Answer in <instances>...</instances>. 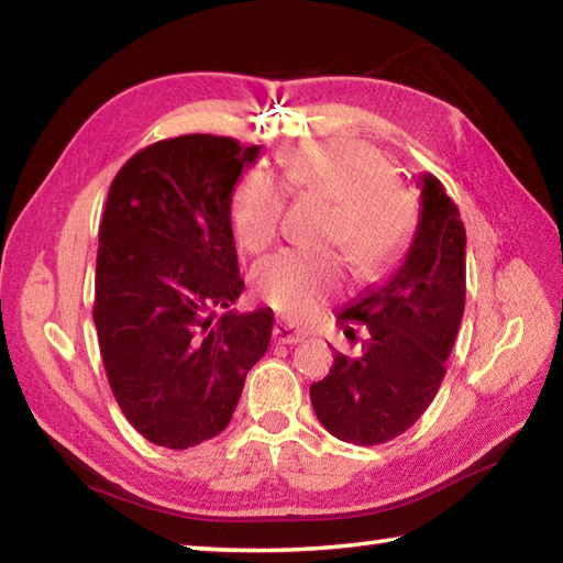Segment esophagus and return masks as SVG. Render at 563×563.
Returning a JSON list of instances; mask_svg holds the SVG:
<instances>
[{
  "instance_id": "34e87169",
  "label": "esophagus",
  "mask_w": 563,
  "mask_h": 563,
  "mask_svg": "<svg viewBox=\"0 0 563 563\" xmlns=\"http://www.w3.org/2000/svg\"><path fill=\"white\" fill-rule=\"evenodd\" d=\"M273 335H275V340L283 342V345H295V342H302L305 338H308V332L300 330L298 325H292V322L280 320L278 325H275Z\"/></svg>"
}]
</instances>
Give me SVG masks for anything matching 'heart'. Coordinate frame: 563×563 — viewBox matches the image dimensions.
I'll use <instances>...</instances> for the list:
<instances>
[{"label":"heart","mask_w":563,"mask_h":563,"mask_svg":"<svg viewBox=\"0 0 563 563\" xmlns=\"http://www.w3.org/2000/svg\"><path fill=\"white\" fill-rule=\"evenodd\" d=\"M288 194L332 201L328 241L342 245L360 273H377L402 251L415 225V198L393 180L377 148L332 139L290 151L278 174H251L231 201V225L241 251L263 253L280 231ZM342 258L330 251H280L261 261L253 285L265 302L290 318H308L340 288Z\"/></svg>","instance_id":"heart-1"}]
</instances>
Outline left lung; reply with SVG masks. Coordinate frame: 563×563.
Returning a JSON list of instances; mask_svg holds the SVG:
<instances>
[{
    "instance_id": "left-lung-1",
    "label": "left lung",
    "mask_w": 563,
    "mask_h": 563,
    "mask_svg": "<svg viewBox=\"0 0 563 563\" xmlns=\"http://www.w3.org/2000/svg\"><path fill=\"white\" fill-rule=\"evenodd\" d=\"M419 221L393 278L338 316L345 335L365 325L355 357L335 352L325 379L310 385L320 424L342 442L373 446L412 427L440 389L464 316L466 233L460 208L432 174L419 176Z\"/></svg>"
}]
</instances>
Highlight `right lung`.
Listing matches in <instances>:
<instances>
[{
    "label": "right lung",
    "mask_w": 563,
    "mask_h": 563,
    "mask_svg": "<svg viewBox=\"0 0 563 563\" xmlns=\"http://www.w3.org/2000/svg\"><path fill=\"white\" fill-rule=\"evenodd\" d=\"M258 154L211 133L164 139L109 188L93 298L101 360L133 430L168 450L225 430L271 345V308L231 310L245 288L231 196Z\"/></svg>",
    "instance_id": "1"
}]
</instances>
